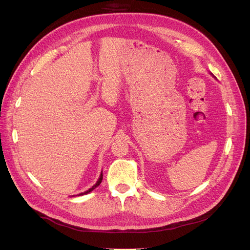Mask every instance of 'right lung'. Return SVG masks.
<instances>
[{
  "label": "right lung",
  "mask_w": 250,
  "mask_h": 250,
  "mask_svg": "<svg viewBox=\"0 0 250 250\" xmlns=\"http://www.w3.org/2000/svg\"><path fill=\"white\" fill-rule=\"evenodd\" d=\"M102 178H103V175H102V174H101V175H100V178H99V179H98V181H97V183H96V185H95V186H93L92 188H88V190H87V191H85V192H83V193H81V194H79V195H85V194H87V193H89V192H92V191L94 190V188H97L98 186H99V185L101 184V181H102Z\"/></svg>",
  "instance_id": "add662e5"
}]
</instances>
